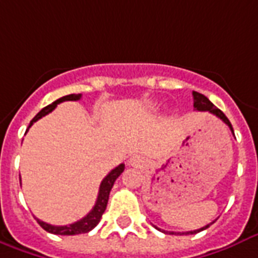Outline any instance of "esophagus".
Wrapping results in <instances>:
<instances>
[{"mask_svg": "<svg viewBox=\"0 0 258 258\" xmlns=\"http://www.w3.org/2000/svg\"><path fill=\"white\" fill-rule=\"evenodd\" d=\"M131 163H132V164H135V163H136V159H132Z\"/></svg>", "mask_w": 258, "mask_h": 258, "instance_id": "obj_1", "label": "esophagus"}]
</instances>
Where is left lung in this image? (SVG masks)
Returning <instances> with one entry per match:
<instances>
[{
    "label": "left lung",
    "mask_w": 258,
    "mask_h": 258,
    "mask_svg": "<svg viewBox=\"0 0 258 258\" xmlns=\"http://www.w3.org/2000/svg\"><path fill=\"white\" fill-rule=\"evenodd\" d=\"M192 97H194V107H195V110L198 111H209V113H211V114L217 115L218 118H221L223 121V122L226 123L227 126L230 127L231 133L234 135V131H233V126H231L230 121L227 119V117L225 114H223L222 111L219 110V109H217V107L211 103L210 101H209V98L205 97L203 94L201 93H197V91H192ZM214 223V222H211ZM211 223H209V225H206V226L201 227V229H198V230H191V231H185V233H177V234H197V233H199V231L205 230V229H207V227H210ZM156 227V226H155ZM157 230H161V229H159V227H156ZM163 233H168V231L163 230ZM169 234H176L175 231H169Z\"/></svg>",
    "instance_id": "1"
}]
</instances>
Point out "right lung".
<instances>
[{
    "instance_id": "right-lung-1",
    "label": "right lung",
    "mask_w": 258,
    "mask_h": 258,
    "mask_svg": "<svg viewBox=\"0 0 258 258\" xmlns=\"http://www.w3.org/2000/svg\"><path fill=\"white\" fill-rule=\"evenodd\" d=\"M82 98V94H70V95H66V97H61L59 99H56L55 102H52L51 105H48L44 109L37 113L35 115V118L32 119L29 126H28L27 132L29 131V127L33 125V122H36L37 119H40L44 115H47L48 113L55 109V107L64 101H79ZM125 169V165L119 164L118 167H115L114 169H111L110 172L107 173V176L102 180L101 185H99V192H98L97 202H95V206L93 207V210L90 211L89 214L83 217L82 219H79L78 222H74L71 225H66V226H55V225H49V223H45L43 221L37 219V222L44 230L48 231V233H52V234L57 235H75V234H82V233H89L90 230H93L94 227L97 226L99 221L102 218V214L105 213L107 206V201H109V194H110L111 188H113V184L114 181L117 180V177L123 172Z\"/></svg>"
}]
</instances>
